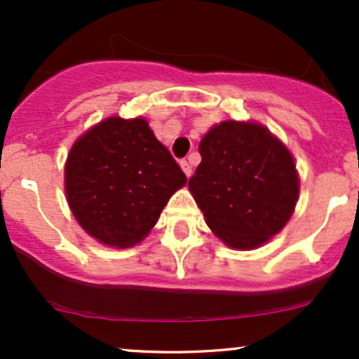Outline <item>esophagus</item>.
Listing matches in <instances>:
<instances>
[{
    "label": "esophagus",
    "mask_w": 359,
    "mask_h": 359,
    "mask_svg": "<svg viewBox=\"0 0 359 359\" xmlns=\"http://www.w3.org/2000/svg\"><path fill=\"white\" fill-rule=\"evenodd\" d=\"M180 168H182V170H184V174L187 175V179H189V177L192 175V167L189 165V162H187V160H182V162H180Z\"/></svg>",
    "instance_id": "obj_1"
}]
</instances>
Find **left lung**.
<instances>
[{
	"mask_svg": "<svg viewBox=\"0 0 359 359\" xmlns=\"http://www.w3.org/2000/svg\"><path fill=\"white\" fill-rule=\"evenodd\" d=\"M189 191L205 224L233 250H257L290 221L300 179L285 143L258 121L224 119L199 143Z\"/></svg>",
	"mask_w": 359,
	"mask_h": 359,
	"instance_id": "obj_1",
	"label": "left lung"
}]
</instances>
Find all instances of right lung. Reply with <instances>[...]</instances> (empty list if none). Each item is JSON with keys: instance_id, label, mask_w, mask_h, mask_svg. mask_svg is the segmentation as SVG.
Segmentation results:
<instances>
[{"instance_id": "1", "label": "right lung", "mask_w": 359, "mask_h": 359, "mask_svg": "<svg viewBox=\"0 0 359 359\" xmlns=\"http://www.w3.org/2000/svg\"><path fill=\"white\" fill-rule=\"evenodd\" d=\"M187 184L170 151L143 116H109L74 142L64 167L67 204L89 236L131 248Z\"/></svg>"}]
</instances>
